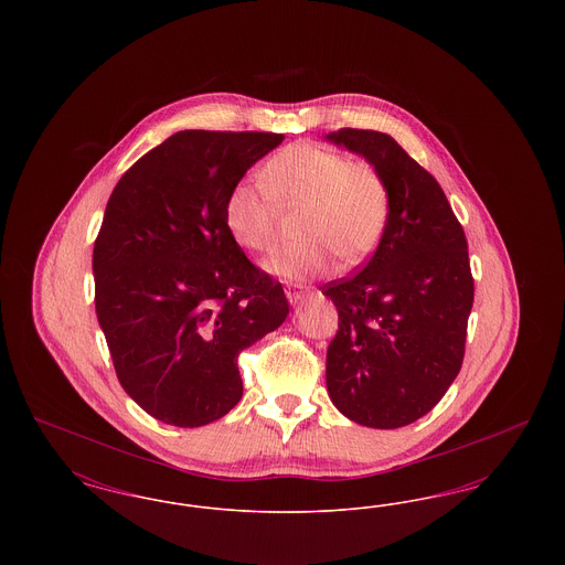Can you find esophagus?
<instances>
[{"instance_id": "1", "label": "esophagus", "mask_w": 565, "mask_h": 565, "mask_svg": "<svg viewBox=\"0 0 565 565\" xmlns=\"http://www.w3.org/2000/svg\"><path fill=\"white\" fill-rule=\"evenodd\" d=\"M286 296H288V300H290V302H295L296 305V302H300V300L307 296V292H305L302 288H296V286L290 288V286H288V288H286Z\"/></svg>"}]
</instances>
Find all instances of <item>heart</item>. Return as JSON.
<instances>
[{
  "mask_svg": "<svg viewBox=\"0 0 565 565\" xmlns=\"http://www.w3.org/2000/svg\"><path fill=\"white\" fill-rule=\"evenodd\" d=\"M263 183L239 180L224 201L233 242L252 254H269L277 239V209L300 207L296 235L302 242L277 252L270 273L286 279L318 277L334 256L355 265L373 254L390 220V190L369 162L316 141H296L270 157Z\"/></svg>",
  "mask_w": 565,
  "mask_h": 565,
  "instance_id": "heart-1",
  "label": "heart"
}]
</instances>
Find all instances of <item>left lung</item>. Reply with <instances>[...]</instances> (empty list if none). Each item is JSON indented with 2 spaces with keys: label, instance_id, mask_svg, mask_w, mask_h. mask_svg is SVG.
<instances>
[{
  "label": "left lung",
  "instance_id": "8db88e82",
  "mask_svg": "<svg viewBox=\"0 0 565 565\" xmlns=\"http://www.w3.org/2000/svg\"><path fill=\"white\" fill-rule=\"evenodd\" d=\"M390 190V220L362 270L326 284L339 330L326 353L332 404L369 428H403L431 411L463 362L475 279L468 242L440 184L394 137L339 129Z\"/></svg>",
  "mask_w": 565,
  "mask_h": 565
}]
</instances>
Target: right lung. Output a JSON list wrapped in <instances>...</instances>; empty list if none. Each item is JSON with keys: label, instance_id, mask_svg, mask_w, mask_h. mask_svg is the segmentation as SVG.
Returning a JSON list of instances; mask_svg holds the SVG:
<instances>
[{"label": "right lung", "instance_id": "right-lung-1", "mask_svg": "<svg viewBox=\"0 0 565 565\" xmlns=\"http://www.w3.org/2000/svg\"><path fill=\"white\" fill-rule=\"evenodd\" d=\"M281 139L180 131L109 196L93 247L97 320L122 390L169 426L199 428L239 403V353L290 311L224 224L228 190Z\"/></svg>", "mask_w": 565, "mask_h": 565}]
</instances>
